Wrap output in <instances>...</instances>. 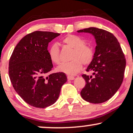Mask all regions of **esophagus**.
<instances>
[{"instance_id":"1","label":"esophagus","mask_w":133,"mask_h":133,"mask_svg":"<svg viewBox=\"0 0 133 133\" xmlns=\"http://www.w3.org/2000/svg\"><path fill=\"white\" fill-rule=\"evenodd\" d=\"M67 79H68V81H70V80H73L75 79V78L73 76H67Z\"/></svg>"}]
</instances>
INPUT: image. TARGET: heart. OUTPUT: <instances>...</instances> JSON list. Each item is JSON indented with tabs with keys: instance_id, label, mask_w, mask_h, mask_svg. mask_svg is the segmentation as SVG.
I'll return each mask as SVG.
<instances>
[{
	"instance_id": "obj_1",
	"label": "heart",
	"mask_w": 133,
	"mask_h": 133,
	"mask_svg": "<svg viewBox=\"0 0 133 133\" xmlns=\"http://www.w3.org/2000/svg\"><path fill=\"white\" fill-rule=\"evenodd\" d=\"M62 42L73 49L71 56V61L62 63L57 67L59 72L73 76L79 73L82 65H88L94 58V49L90 45H86L83 39L74 34H68L62 39ZM49 57L50 60L55 64L60 63L59 49L56 44H53L48 49Z\"/></svg>"
}]
</instances>
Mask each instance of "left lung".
<instances>
[{
  "label": "left lung",
  "mask_w": 133,
  "mask_h": 133,
  "mask_svg": "<svg viewBox=\"0 0 133 133\" xmlns=\"http://www.w3.org/2000/svg\"><path fill=\"white\" fill-rule=\"evenodd\" d=\"M78 32L92 34L97 44L94 58L86 70L92 71L93 76L82 75L86 84L81 96L90 103L104 102L122 85L126 67L124 55L117 39L107 31L91 27Z\"/></svg>",
  "instance_id": "1"
}]
</instances>
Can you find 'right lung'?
Masks as SVG:
<instances>
[{
	"mask_svg": "<svg viewBox=\"0 0 133 133\" xmlns=\"http://www.w3.org/2000/svg\"><path fill=\"white\" fill-rule=\"evenodd\" d=\"M59 35L41 31L27 34L16 45L10 58L9 75L14 89L34 107L44 109L54 104L67 81L62 72L49 75L53 65L49 57L48 44Z\"/></svg>",
	"mask_w": 133,
	"mask_h": 133,
	"instance_id": "add662e5",
	"label": "right lung"
}]
</instances>
